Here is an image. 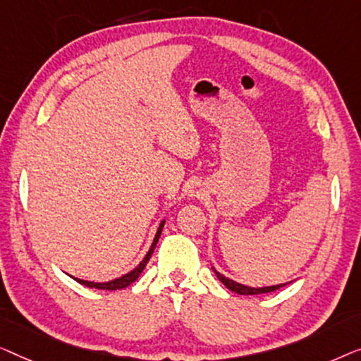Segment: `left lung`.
Segmentation results:
<instances>
[{"label": "left lung", "mask_w": 361, "mask_h": 361, "mask_svg": "<svg viewBox=\"0 0 361 361\" xmlns=\"http://www.w3.org/2000/svg\"><path fill=\"white\" fill-rule=\"evenodd\" d=\"M212 271L216 273L217 280H219L222 284L227 289H231L232 293H237V294H243V296H252V294H263V293H271V291H276V289H280L281 286H286L288 283H281V284H273V286H263V288H252V286H245V284L242 283H237L231 280V278H226L222 273H219L216 270L214 267H212Z\"/></svg>", "instance_id": "obj_1"}]
</instances>
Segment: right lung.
<instances>
[{"label":"right lung","instance_id":"obj_1","mask_svg":"<svg viewBox=\"0 0 361 361\" xmlns=\"http://www.w3.org/2000/svg\"><path fill=\"white\" fill-rule=\"evenodd\" d=\"M164 226H165V221H161L160 222V226H159V229H157V233H155V237H154V242H152V245H150V248H149V252H147V255L144 257V260H142L139 265H137L134 270H130L129 273H126V275H123V276H119V278H114V280H109V281H104V283H94V281H86V280H80V278H75V276H72L75 281H78L80 284H83V286H88V288H96V289H106V291H116V289H123V288H128L129 284H132L134 283L137 278L140 276V273L145 270V267H147V263H149V260H150V257H152V253H154V250H155V247H157V242H159V238H160V233H161V229H164Z\"/></svg>","mask_w":361,"mask_h":361}]
</instances>
